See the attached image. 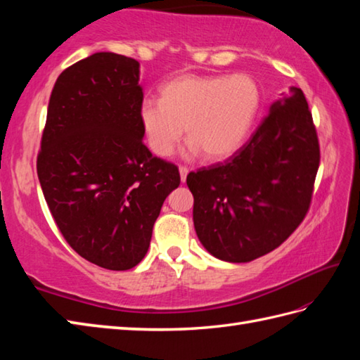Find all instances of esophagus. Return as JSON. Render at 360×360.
<instances>
[{
	"label": "esophagus",
	"instance_id": "esophagus-1",
	"mask_svg": "<svg viewBox=\"0 0 360 360\" xmlns=\"http://www.w3.org/2000/svg\"><path fill=\"white\" fill-rule=\"evenodd\" d=\"M179 174H181V181L186 182L187 181V174H188V168L184 167V165H181L179 167Z\"/></svg>",
	"mask_w": 360,
	"mask_h": 360
}]
</instances>
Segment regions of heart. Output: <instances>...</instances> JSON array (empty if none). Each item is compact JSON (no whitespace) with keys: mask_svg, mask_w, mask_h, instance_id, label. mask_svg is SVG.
<instances>
[{"mask_svg":"<svg viewBox=\"0 0 360 360\" xmlns=\"http://www.w3.org/2000/svg\"><path fill=\"white\" fill-rule=\"evenodd\" d=\"M259 106V89L249 75H179L160 88V98H143L139 120L150 150L170 156L182 134L192 156H231L246 141Z\"/></svg>","mask_w":360,"mask_h":360,"instance_id":"b5f03b06","label":"heart"}]
</instances>
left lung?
Here are the masks:
<instances>
[{
	"label": "left lung",
	"mask_w": 360,
	"mask_h": 360,
	"mask_svg": "<svg viewBox=\"0 0 360 360\" xmlns=\"http://www.w3.org/2000/svg\"><path fill=\"white\" fill-rule=\"evenodd\" d=\"M319 164L312 114L303 91L292 86L238 151L188 173L202 246L229 263L277 249L307 217Z\"/></svg>",
	"instance_id": "8db88e82"
}]
</instances>
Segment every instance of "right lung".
Here are the masks:
<instances>
[{
  "label": "right lung",
  "mask_w": 360,
  "mask_h": 360,
  "mask_svg": "<svg viewBox=\"0 0 360 360\" xmlns=\"http://www.w3.org/2000/svg\"><path fill=\"white\" fill-rule=\"evenodd\" d=\"M139 62L97 52L58 75L37 158L44 200L68 244L127 271L142 262L178 167L145 147Z\"/></svg>",
  "instance_id": "add662e5"
}]
</instances>
